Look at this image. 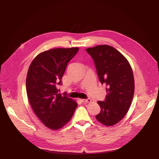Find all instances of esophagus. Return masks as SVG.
Returning <instances> with one entry per match:
<instances>
[{"mask_svg":"<svg viewBox=\"0 0 159 159\" xmlns=\"http://www.w3.org/2000/svg\"><path fill=\"white\" fill-rule=\"evenodd\" d=\"M80 101L82 102H86V103H89L91 102V100L90 98H88V99H80Z\"/></svg>","mask_w":159,"mask_h":159,"instance_id":"obj_1","label":"esophagus"}]
</instances>
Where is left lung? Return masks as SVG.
<instances>
[{
	"instance_id": "1",
	"label": "left lung",
	"mask_w": 159,
	"mask_h": 159,
	"mask_svg": "<svg viewBox=\"0 0 159 159\" xmlns=\"http://www.w3.org/2000/svg\"><path fill=\"white\" fill-rule=\"evenodd\" d=\"M95 62L100 82L107 86L104 101H98L101 112L96 119L106 126L120 122L128 113L135 91L131 65L120 52L112 46L99 45L86 49Z\"/></svg>"
}]
</instances>
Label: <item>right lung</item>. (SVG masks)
<instances>
[{
    "label": "right lung",
    "instance_id": "add662e5",
    "mask_svg": "<svg viewBox=\"0 0 159 159\" xmlns=\"http://www.w3.org/2000/svg\"><path fill=\"white\" fill-rule=\"evenodd\" d=\"M79 48H53L39 53L31 62L26 77V92L32 109L50 129L62 128L71 119L77 103L61 95L57 89L62 84L66 66Z\"/></svg>",
    "mask_w": 159,
    "mask_h": 159
}]
</instances>
